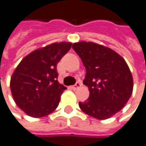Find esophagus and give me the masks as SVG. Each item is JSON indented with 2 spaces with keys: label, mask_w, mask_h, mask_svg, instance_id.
Masks as SVG:
<instances>
[{
  "label": "esophagus",
  "mask_w": 146,
  "mask_h": 146,
  "mask_svg": "<svg viewBox=\"0 0 146 146\" xmlns=\"http://www.w3.org/2000/svg\"><path fill=\"white\" fill-rule=\"evenodd\" d=\"M82 86V83L81 82H76V84L75 85H73L71 87V88L73 89V90H76V89H78V88H80Z\"/></svg>",
  "instance_id": "34e87169"
}]
</instances>
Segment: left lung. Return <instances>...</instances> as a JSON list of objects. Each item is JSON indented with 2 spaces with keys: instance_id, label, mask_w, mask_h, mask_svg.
Listing matches in <instances>:
<instances>
[{
  "instance_id": "1",
  "label": "left lung",
  "mask_w": 146,
  "mask_h": 146,
  "mask_svg": "<svg viewBox=\"0 0 146 146\" xmlns=\"http://www.w3.org/2000/svg\"><path fill=\"white\" fill-rule=\"evenodd\" d=\"M73 48L86 68L83 84L89 98L79 102L88 116L106 120L121 111L133 91V78L125 59L110 48L93 42L74 43Z\"/></svg>"
}]
</instances>
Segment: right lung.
I'll use <instances>...</instances> for the list:
<instances>
[{
	"label": "right lung",
	"mask_w": 146,
	"mask_h": 146,
	"mask_svg": "<svg viewBox=\"0 0 146 146\" xmlns=\"http://www.w3.org/2000/svg\"><path fill=\"white\" fill-rule=\"evenodd\" d=\"M72 46L70 42L53 43L26 55L16 67L10 87L16 105L31 117L52 113L66 87L58 82L57 64Z\"/></svg>",
	"instance_id": "right-lung-1"
}]
</instances>
